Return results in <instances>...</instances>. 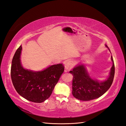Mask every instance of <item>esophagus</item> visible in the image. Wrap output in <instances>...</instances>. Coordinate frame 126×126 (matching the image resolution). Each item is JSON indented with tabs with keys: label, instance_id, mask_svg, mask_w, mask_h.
<instances>
[{
	"label": "esophagus",
	"instance_id": "esophagus-1",
	"mask_svg": "<svg viewBox=\"0 0 126 126\" xmlns=\"http://www.w3.org/2000/svg\"><path fill=\"white\" fill-rule=\"evenodd\" d=\"M74 65V63H73V61H69L66 62L65 66V71L67 72L69 71L70 69H71L73 67Z\"/></svg>",
	"mask_w": 126,
	"mask_h": 126
}]
</instances>
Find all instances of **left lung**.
Segmentation results:
<instances>
[{"instance_id":"obj_1","label":"left lung","mask_w":126,"mask_h":126,"mask_svg":"<svg viewBox=\"0 0 126 126\" xmlns=\"http://www.w3.org/2000/svg\"><path fill=\"white\" fill-rule=\"evenodd\" d=\"M106 47L108 48L107 45ZM111 60L113 62V66L109 76L103 82H98L91 78L83 64L77 65L73 70L69 71L74 76L72 93L75 97L81 101L94 100L103 95L109 89L113 83L115 74V66L112 56Z\"/></svg>"}]
</instances>
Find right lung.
Segmentation results:
<instances>
[{"mask_svg":"<svg viewBox=\"0 0 126 126\" xmlns=\"http://www.w3.org/2000/svg\"><path fill=\"white\" fill-rule=\"evenodd\" d=\"M22 45L13 56L11 76L17 92L31 102L41 103L51 95L56 84L64 70L62 64L51 65L44 70L33 71L23 67L20 62Z\"/></svg>","mask_w":126,"mask_h":126,"instance_id":"obj_1","label":"right lung"}]
</instances>
